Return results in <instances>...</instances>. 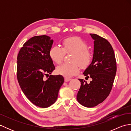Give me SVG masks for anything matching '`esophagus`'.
<instances>
[{"label":"esophagus","instance_id":"esophagus-1","mask_svg":"<svg viewBox=\"0 0 131 131\" xmlns=\"http://www.w3.org/2000/svg\"><path fill=\"white\" fill-rule=\"evenodd\" d=\"M70 79L68 78H65V82H68L69 81H70Z\"/></svg>","mask_w":131,"mask_h":131}]
</instances>
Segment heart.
Masks as SVG:
<instances>
[{
    "mask_svg": "<svg viewBox=\"0 0 131 131\" xmlns=\"http://www.w3.org/2000/svg\"><path fill=\"white\" fill-rule=\"evenodd\" d=\"M62 47L54 46L49 49V55L51 60L57 64L62 62L65 54L73 53L71 56V63L62 64L58 66L56 71L66 78H70L78 74L80 67L85 69L90 65L93 60V54L88 49V44L82 39L78 37L67 38L62 41Z\"/></svg>",
    "mask_w": 131,
    "mask_h": 131,
    "instance_id": "1",
    "label": "heart"
}]
</instances>
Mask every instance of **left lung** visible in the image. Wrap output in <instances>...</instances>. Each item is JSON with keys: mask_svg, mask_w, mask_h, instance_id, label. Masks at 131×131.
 <instances>
[{"mask_svg": "<svg viewBox=\"0 0 131 131\" xmlns=\"http://www.w3.org/2000/svg\"><path fill=\"white\" fill-rule=\"evenodd\" d=\"M94 41L92 61L84 71L87 81L79 79L81 85L77 99L79 104L87 107L96 106L109 95L116 72V62L114 52L110 43L106 39L95 34H90Z\"/></svg>", "mask_w": 131, "mask_h": 131, "instance_id": "1", "label": "left lung"}]
</instances>
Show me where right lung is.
<instances>
[{"instance_id": "right-lung-1", "label": "right lung", "mask_w": 131, "mask_h": 131, "mask_svg": "<svg viewBox=\"0 0 131 131\" xmlns=\"http://www.w3.org/2000/svg\"><path fill=\"white\" fill-rule=\"evenodd\" d=\"M53 42L48 36H35L24 44L17 56V78L19 85L33 104L42 108L48 107L56 102L64 82L60 75H50L47 80L44 78L55 69L49 55Z\"/></svg>"}]
</instances>
